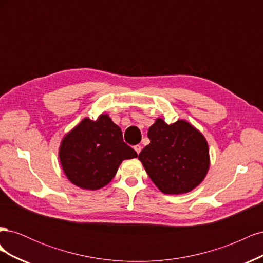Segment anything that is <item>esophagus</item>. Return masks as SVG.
Wrapping results in <instances>:
<instances>
[{
	"label": "esophagus",
	"instance_id": "1",
	"mask_svg": "<svg viewBox=\"0 0 263 263\" xmlns=\"http://www.w3.org/2000/svg\"><path fill=\"white\" fill-rule=\"evenodd\" d=\"M134 149H135V151H136V153H137V154H139V153H140V151H141V149H142V147H141L140 145H136V146H135V147H134Z\"/></svg>",
	"mask_w": 263,
	"mask_h": 263
}]
</instances>
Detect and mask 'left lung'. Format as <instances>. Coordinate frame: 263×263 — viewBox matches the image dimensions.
Here are the masks:
<instances>
[{"instance_id":"1","label":"left lung","mask_w":263,"mask_h":263,"mask_svg":"<svg viewBox=\"0 0 263 263\" xmlns=\"http://www.w3.org/2000/svg\"><path fill=\"white\" fill-rule=\"evenodd\" d=\"M150 144L138 159L164 194L190 192L204 180L210 166L208 141L185 121L168 125L161 118L148 130Z\"/></svg>"}]
</instances>
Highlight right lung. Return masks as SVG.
<instances>
[{
	"instance_id": "right-lung-1",
	"label": "right lung",
	"mask_w": 263,
	"mask_h": 263,
	"mask_svg": "<svg viewBox=\"0 0 263 263\" xmlns=\"http://www.w3.org/2000/svg\"><path fill=\"white\" fill-rule=\"evenodd\" d=\"M138 155L124 142L123 133L108 115L84 118L63 138L59 158L68 179L86 190L105 186L125 159Z\"/></svg>"
}]
</instances>
